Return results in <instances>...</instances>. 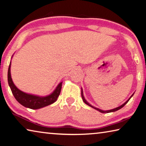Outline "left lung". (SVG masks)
<instances>
[{"label":"left lung","mask_w":146,"mask_h":146,"mask_svg":"<svg viewBox=\"0 0 146 146\" xmlns=\"http://www.w3.org/2000/svg\"><path fill=\"white\" fill-rule=\"evenodd\" d=\"M81 95H82V100H83V101H84V102L86 103V104H87V105H89V106H90V107H92L93 108H94V109H96V110H98V111H100V112H102V113H108V112H115V111H117V110H119V109H121V108H122V107H123L124 105H125L128 102V101L129 100V99L131 98V97L133 96V94H132V96L129 98L126 101V102L124 103L123 105H121L120 107H117V108H113V109H112V110H107V111H104V110H100V109H98V108H95L94 107H93V106H92L91 105H90L89 103L87 102V101L85 100V98H84V95H83V92H82V91H81Z\"/></svg>","instance_id":"obj_1"}]
</instances>
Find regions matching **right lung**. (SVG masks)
<instances>
[{
	"label": "right lung",
	"mask_w": 146,
	"mask_h": 146,
	"mask_svg": "<svg viewBox=\"0 0 146 146\" xmlns=\"http://www.w3.org/2000/svg\"><path fill=\"white\" fill-rule=\"evenodd\" d=\"M10 68L11 63L9 66L8 73H7V80H8L9 86L11 90L13 96L21 105L25 107L31 108V109H38V108H43L52 104L57 100L60 93V91H61L62 82H60L58 85L57 88L53 92V93L49 96L45 97H39L34 96V95L29 94L21 91L13 84L11 76Z\"/></svg>",
	"instance_id": "add662e5"
}]
</instances>
